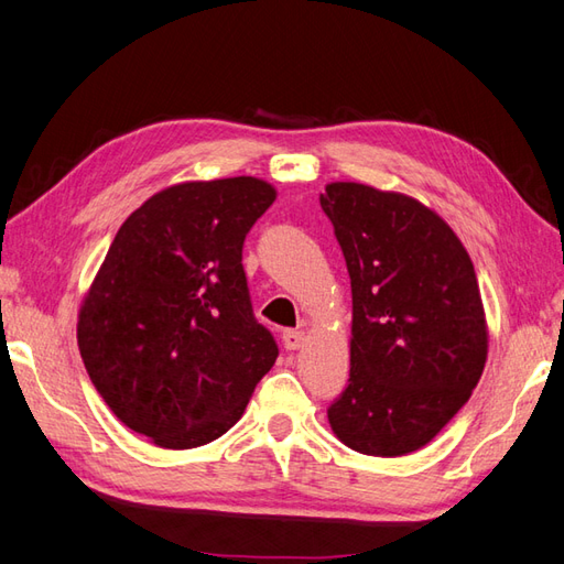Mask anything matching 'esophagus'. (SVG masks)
I'll use <instances>...</instances> for the list:
<instances>
[{"label":"esophagus","instance_id":"esophagus-1","mask_svg":"<svg viewBox=\"0 0 564 564\" xmlns=\"http://www.w3.org/2000/svg\"><path fill=\"white\" fill-rule=\"evenodd\" d=\"M303 344H305V332H300V329L283 332L285 350H297V348H303Z\"/></svg>","mask_w":564,"mask_h":564}]
</instances>
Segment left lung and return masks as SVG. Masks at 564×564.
Here are the masks:
<instances>
[{"mask_svg":"<svg viewBox=\"0 0 564 564\" xmlns=\"http://www.w3.org/2000/svg\"><path fill=\"white\" fill-rule=\"evenodd\" d=\"M319 204L352 293L350 379L326 411L329 425L360 454H411L459 413L486 368L474 261L413 196L332 182Z\"/></svg>","mask_w":564,"mask_h":564,"instance_id":"1","label":"left lung"}]
</instances>
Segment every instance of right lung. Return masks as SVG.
I'll list each match as a JSON object with an SVG mask.
<instances>
[{
	"instance_id": "1",
	"label": "right lung",
	"mask_w": 564,
	"mask_h": 564,
	"mask_svg": "<svg viewBox=\"0 0 564 564\" xmlns=\"http://www.w3.org/2000/svg\"><path fill=\"white\" fill-rule=\"evenodd\" d=\"M276 189L257 177L182 182L117 230L78 310L90 382L165 449L218 440L279 356L254 319L242 245Z\"/></svg>"
}]
</instances>
